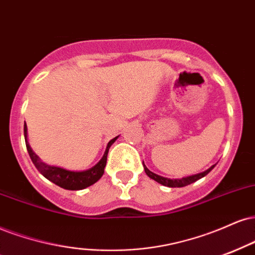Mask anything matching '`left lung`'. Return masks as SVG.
Returning <instances> with one entry per match:
<instances>
[{"label":"left lung","mask_w":255,"mask_h":255,"mask_svg":"<svg viewBox=\"0 0 255 255\" xmlns=\"http://www.w3.org/2000/svg\"><path fill=\"white\" fill-rule=\"evenodd\" d=\"M215 166H216V164L213 165V166H210L209 168H208V170L203 171V172H199L197 174H192V176H188V177L177 178V179H174V178H173V179H171V178L159 176V174L152 172V171H149L148 168L146 167L145 164H143V170H145L147 176H148L149 178H152V179L155 180L157 183L161 184V185L168 186V188H183V186L190 185V184L195 183L196 180H198V179H201V178L205 177Z\"/></svg>","instance_id":"left-lung-1"}]
</instances>
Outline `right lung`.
Here are the masks:
<instances>
[{"mask_svg": "<svg viewBox=\"0 0 255 255\" xmlns=\"http://www.w3.org/2000/svg\"><path fill=\"white\" fill-rule=\"evenodd\" d=\"M23 134L24 141H26L27 151H28L29 157L32 159L34 166L38 168L39 172L45 178H47L48 180H51L52 183H54L56 185L66 190H83L88 188V186L93 185V184L96 183L98 179H101V177H102L104 173V167H106L107 164V155H108L110 146H112L119 137L116 136L114 139L109 141L108 145L106 147V151L103 153V157L101 158V160L98 161L95 166L84 171H71L59 166H54V165L46 164V162L42 161L41 159L35 154L34 151L32 149V147L29 146L28 136H27L26 122H24L23 126Z\"/></svg>", "mask_w": 255, "mask_h": 255, "instance_id": "obj_1", "label": "right lung"}]
</instances>
